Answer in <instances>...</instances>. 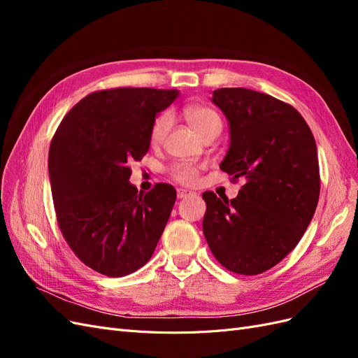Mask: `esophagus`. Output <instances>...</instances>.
<instances>
[{
  "mask_svg": "<svg viewBox=\"0 0 358 358\" xmlns=\"http://www.w3.org/2000/svg\"><path fill=\"white\" fill-rule=\"evenodd\" d=\"M191 194H194V192H189V191H187V189H178V199H185V197H188V196H191Z\"/></svg>",
  "mask_w": 358,
  "mask_h": 358,
  "instance_id": "esophagus-1",
  "label": "esophagus"
}]
</instances>
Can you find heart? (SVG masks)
Here are the masks:
<instances>
[{
	"instance_id": "obj_1",
	"label": "heart",
	"mask_w": 358,
	"mask_h": 358,
	"mask_svg": "<svg viewBox=\"0 0 358 358\" xmlns=\"http://www.w3.org/2000/svg\"><path fill=\"white\" fill-rule=\"evenodd\" d=\"M183 116H185L188 125L200 138L206 134L220 131L222 128V121L220 115L216 113L210 107L206 106H187L183 109ZM171 124V119L169 113L161 115L155 119V122L150 128V143L158 145L162 142V138L166 137L169 128ZM170 175L179 183L183 185H191L196 182L199 175V167L189 164V162H179L170 169Z\"/></svg>"
}]
</instances>
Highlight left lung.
<instances>
[{"instance_id": "1", "label": "left lung", "mask_w": 358, "mask_h": 358, "mask_svg": "<svg viewBox=\"0 0 358 358\" xmlns=\"http://www.w3.org/2000/svg\"><path fill=\"white\" fill-rule=\"evenodd\" d=\"M230 146L220 164L245 185L233 200L203 192V233L230 272L258 275L284 259L305 234L320 197L315 138L294 107L245 88L213 91Z\"/></svg>"}]
</instances>
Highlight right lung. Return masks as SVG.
I'll return each mask as SVG.
<instances>
[{
	"instance_id": "add662e5",
	"label": "right lung",
	"mask_w": 358,
	"mask_h": 358,
	"mask_svg": "<svg viewBox=\"0 0 358 358\" xmlns=\"http://www.w3.org/2000/svg\"><path fill=\"white\" fill-rule=\"evenodd\" d=\"M176 90L116 88L86 95L62 119L49 149V178L61 233L80 262L106 276L136 272L152 257L176 189L129 183L131 161L150 146L159 112Z\"/></svg>"
}]
</instances>
